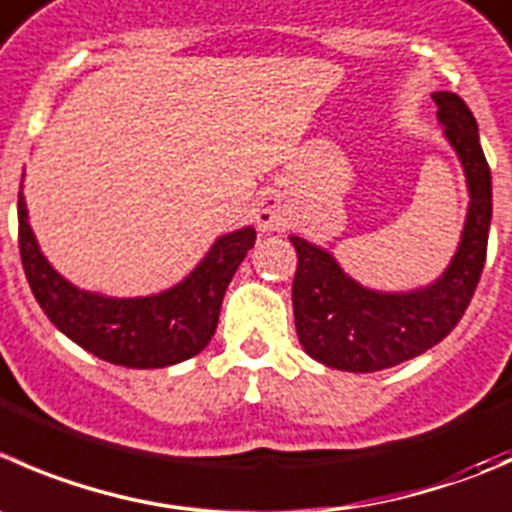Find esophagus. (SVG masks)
Masks as SVG:
<instances>
[{"mask_svg": "<svg viewBox=\"0 0 512 512\" xmlns=\"http://www.w3.org/2000/svg\"><path fill=\"white\" fill-rule=\"evenodd\" d=\"M255 222L262 232H280L290 222V205L280 192H265L257 200Z\"/></svg>", "mask_w": 512, "mask_h": 512, "instance_id": "esophagus-1", "label": "esophagus"}]
</instances>
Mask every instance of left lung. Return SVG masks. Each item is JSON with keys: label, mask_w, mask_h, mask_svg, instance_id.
I'll return each mask as SVG.
<instances>
[{"label": "left lung", "mask_w": 512, "mask_h": 512, "mask_svg": "<svg viewBox=\"0 0 512 512\" xmlns=\"http://www.w3.org/2000/svg\"><path fill=\"white\" fill-rule=\"evenodd\" d=\"M438 122L468 187V212L443 275L415 290H375L347 275L325 247L290 235L297 250L292 310L300 345L312 360L345 372H377L423 355L460 322L478 287L488 250L493 185L468 104L435 92Z\"/></svg>", "instance_id": "left-lung-1"}]
</instances>
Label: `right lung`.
<instances>
[{"mask_svg": "<svg viewBox=\"0 0 512 512\" xmlns=\"http://www.w3.org/2000/svg\"><path fill=\"white\" fill-rule=\"evenodd\" d=\"M22 187L17 215L24 275L39 307L59 332L112 365L137 370L177 365L210 345L227 285L257 240L255 227L247 225L217 237L195 270L167 290L109 297L82 290L54 270L29 225Z\"/></svg>", "mask_w": 512, "mask_h": 512, "instance_id": "right-lung-1", "label": "right lung"}]
</instances>
